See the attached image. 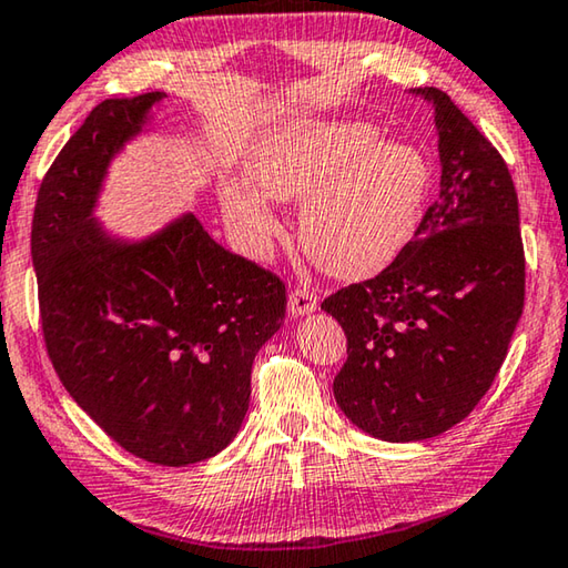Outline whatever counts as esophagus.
I'll list each match as a JSON object with an SVG mask.
<instances>
[{
  "instance_id": "34e87169",
  "label": "esophagus",
  "mask_w": 568,
  "mask_h": 568,
  "mask_svg": "<svg viewBox=\"0 0 568 568\" xmlns=\"http://www.w3.org/2000/svg\"><path fill=\"white\" fill-rule=\"evenodd\" d=\"M317 294L310 292V290H294L290 294V314L292 317H304V314H312L317 310Z\"/></svg>"
}]
</instances>
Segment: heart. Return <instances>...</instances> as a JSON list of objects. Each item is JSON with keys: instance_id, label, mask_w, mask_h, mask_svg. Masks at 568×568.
I'll return each mask as SVG.
<instances>
[{"instance_id": "1", "label": "heart", "mask_w": 568, "mask_h": 568, "mask_svg": "<svg viewBox=\"0 0 568 568\" xmlns=\"http://www.w3.org/2000/svg\"><path fill=\"white\" fill-rule=\"evenodd\" d=\"M248 181L274 201H304L300 241L339 278H367L410 244L430 191V163L407 141H379L365 120L306 118L272 130L246 161ZM221 209L251 254L278 234L268 203L246 185H221Z\"/></svg>"}]
</instances>
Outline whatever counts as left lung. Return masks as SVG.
Wrapping results in <instances>:
<instances>
[{"label":"left lung","instance_id":"8db88e82","mask_svg":"<svg viewBox=\"0 0 568 568\" xmlns=\"http://www.w3.org/2000/svg\"><path fill=\"white\" fill-rule=\"evenodd\" d=\"M440 191L415 236L375 278L324 300L347 334L334 399L387 443L435 438L494 385L524 312L518 196L504 158L438 88Z\"/></svg>","mask_w":568,"mask_h":568}]
</instances>
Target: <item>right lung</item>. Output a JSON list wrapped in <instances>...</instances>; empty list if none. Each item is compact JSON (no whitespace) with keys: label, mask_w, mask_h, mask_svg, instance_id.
<instances>
[{"label":"right lung","mask_w":568,"mask_h":568,"mask_svg":"<svg viewBox=\"0 0 568 568\" xmlns=\"http://www.w3.org/2000/svg\"><path fill=\"white\" fill-rule=\"evenodd\" d=\"M165 98H110L85 118L37 193L32 264L44 342L70 397L120 448L181 468L236 438L251 365L282 329L286 292L191 211L145 236L100 221L110 165L155 133Z\"/></svg>","instance_id":"add662e5"}]
</instances>
